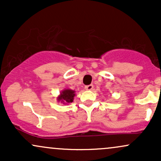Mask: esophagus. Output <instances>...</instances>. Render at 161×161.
Instances as JSON below:
<instances>
[{"mask_svg":"<svg viewBox=\"0 0 161 161\" xmlns=\"http://www.w3.org/2000/svg\"><path fill=\"white\" fill-rule=\"evenodd\" d=\"M93 88H94L93 85H88V86H86L85 87V88H86L87 91H92V90L93 89Z\"/></svg>","mask_w":161,"mask_h":161,"instance_id":"obj_1","label":"esophagus"}]
</instances>
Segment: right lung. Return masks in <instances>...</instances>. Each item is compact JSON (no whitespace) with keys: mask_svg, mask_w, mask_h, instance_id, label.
I'll return each mask as SVG.
<instances>
[{"mask_svg":"<svg viewBox=\"0 0 161 161\" xmlns=\"http://www.w3.org/2000/svg\"><path fill=\"white\" fill-rule=\"evenodd\" d=\"M75 96V91L71 89H64L60 92V95L57 97V101L63 104H68L73 101Z\"/></svg>","mask_w":161,"mask_h":161,"instance_id":"right-lung-1","label":"right lung"}]
</instances>
